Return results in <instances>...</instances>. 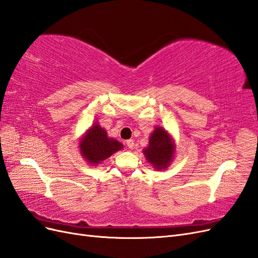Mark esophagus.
Wrapping results in <instances>:
<instances>
[{
  "mask_svg": "<svg viewBox=\"0 0 258 258\" xmlns=\"http://www.w3.org/2000/svg\"><path fill=\"white\" fill-rule=\"evenodd\" d=\"M126 146L128 147L130 149H133L134 148V141H133V139H128V141H126Z\"/></svg>",
  "mask_w": 258,
  "mask_h": 258,
  "instance_id": "esophagus-1",
  "label": "esophagus"
}]
</instances>
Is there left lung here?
<instances>
[{"label": "left lung", "instance_id": "1", "mask_svg": "<svg viewBox=\"0 0 258 258\" xmlns=\"http://www.w3.org/2000/svg\"><path fill=\"white\" fill-rule=\"evenodd\" d=\"M147 161L157 171L170 166L176 152L173 137L163 127H156L149 137V145L143 150Z\"/></svg>", "mask_w": 258, "mask_h": 258}]
</instances>
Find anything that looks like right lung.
<instances>
[{"label":"right lung","instance_id":"right-lung-1","mask_svg":"<svg viewBox=\"0 0 258 258\" xmlns=\"http://www.w3.org/2000/svg\"><path fill=\"white\" fill-rule=\"evenodd\" d=\"M80 152L88 164H100L113 153L123 149V145L114 138H110L105 128L98 122H94L80 139Z\"/></svg>","mask_w":258,"mask_h":258}]
</instances>
